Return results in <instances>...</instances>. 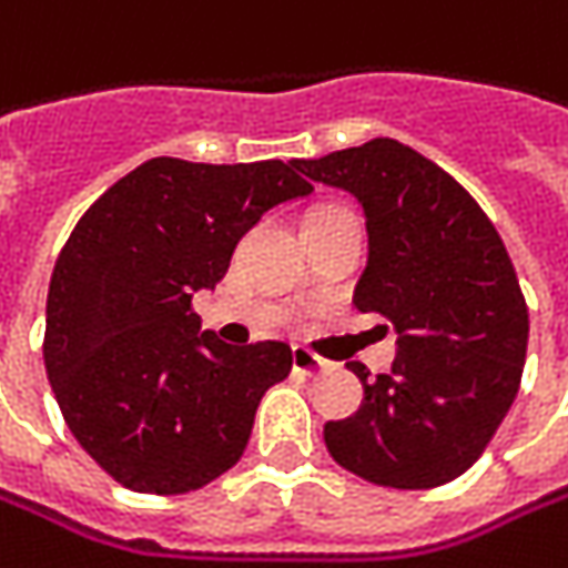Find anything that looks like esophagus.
Wrapping results in <instances>:
<instances>
[{
	"instance_id": "esophagus-1",
	"label": "esophagus",
	"mask_w": 568,
	"mask_h": 568,
	"mask_svg": "<svg viewBox=\"0 0 568 568\" xmlns=\"http://www.w3.org/2000/svg\"><path fill=\"white\" fill-rule=\"evenodd\" d=\"M294 371H297V374H306V377H313V374L326 371V361H323V357H316L313 352H306V348H294Z\"/></svg>"
}]
</instances>
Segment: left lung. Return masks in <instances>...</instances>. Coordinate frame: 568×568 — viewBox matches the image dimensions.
I'll return each instance as SVG.
<instances>
[{
  "instance_id": "8db88e82",
  "label": "left lung",
  "mask_w": 568,
  "mask_h": 568,
  "mask_svg": "<svg viewBox=\"0 0 568 568\" xmlns=\"http://www.w3.org/2000/svg\"><path fill=\"white\" fill-rule=\"evenodd\" d=\"M294 165L361 204L367 265L355 306L399 332L389 374L348 364L364 403L326 425L332 460L393 489L457 479L493 440L525 371L527 306L496 226L444 169L389 136Z\"/></svg>"
}]
</instances>
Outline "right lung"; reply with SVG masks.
I'll return each mask as SVG.
<instances>
[{
	"mask_svg": "<svg viewBox=\"0 0 568 568\" xmlns=\"http://www.w3.org/2000/svg\"><path fill=\"white\" fill-rule=\"evenodd\" d=\"M313 194L294 162L159 156L75 223L50 291L43 367L82 450L133 493L179 496L242 457L291 345H226L191 313L271 207Z\"/></svg>",
	"mask_w": 568,
	"mask_h": 568,
	"instance_id": "obj_1",
	"label": "right lung"
}]
</instances>
